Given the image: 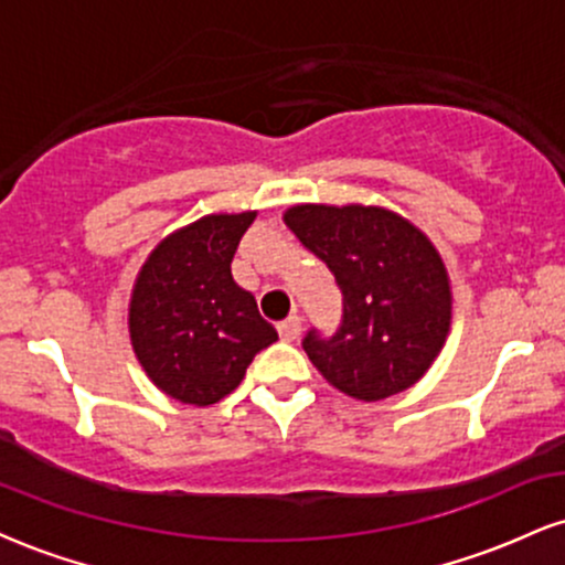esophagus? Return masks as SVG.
Returning <instances> with one entry per match:
<instances>
[{
	"mask_svg": "<svg viewBox=\"0 0 565 565\" xmlns=\"http://www.w3.org/2000/svg\"><path fill=\"white\" fill-rule=\"evenodd\" d=\"M302 332V319L300 316H289L287 321L278 323V334H281L284 342H295Z\"/></svg>",
	"mask_w": 565,
	"mask_h": 565,
	"instance_id": "obj_1",
	"label": "esophagus"
}]
</instances>
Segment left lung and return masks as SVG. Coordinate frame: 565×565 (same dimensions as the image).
Listing matches in <instances>:
<instances>
[{"label":"left lung","instance_id":"obj_1","mask_svg":"<svg viewBox=\"0 0 565 565\" xmlns=\"http://www.w3.org/2000/svg\"><path fill=\"white\" fill-rule=\"evenodd\" d=\"M342 291L334 334L308 329L302 350L337 391L382 401L412 387L444 348L451 291L423 231L380 206H291L284 215Z\"/></svg>","mask_w":565,"mask_h":565}]
</instances>
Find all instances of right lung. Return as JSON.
<instances>
[{"mask_svg": "<svg viewBox=\"0 0 565 565\" xmlns=\"http://www.w3.org/2000/svg\"><path fill=\"white\" fill-rule=\"evenodd\" d=\"M255 212L212 215L164 238L142 265L129 334L142 369L172 398L217 404L278 332L233 281L231 260Z\"/></svg>", "mask_w": 565, "mask_h": 565, "instance_id": "1", "label": "right lung"}]
</instances>
